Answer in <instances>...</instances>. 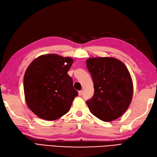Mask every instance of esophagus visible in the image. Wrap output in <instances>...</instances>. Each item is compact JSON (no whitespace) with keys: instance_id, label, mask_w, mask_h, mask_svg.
I'll use <instances>...</instances> for the list:
<instances>
[{"instance_id":"1","label":"esophagus","mask_w":157,"mask_h":157,"mask_svg":"<svg viewBox=\"0 0 157 157\" xmlns=\"http://www.w3.org/2000/svg\"><path fill=\"white\" fill-rule=\"evenodd\" d=\"M82 93H83V91L82 90H80V91H78V94H79V96H81L82 95Z\"/></svg>"}]
</instances>
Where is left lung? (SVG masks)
<instances>
[{"mask_svg": "<svg viewBox=\"0 0 157 157\" xmlns=\"http://www.w3.org/2000/svg\"><path fill=\"white\" fill-rule=\"evenodd\" d=\"M94 94L86 101L91 113L103 121L121 117L129 106L133 87L127 67L113 58H91L86 61Z\"/></svg>", "mask_w": 157, "mask_h": 157, "instance_id": "left-lung-1", "label": "left lung"}]
</instances>
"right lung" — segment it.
<instances>
[{
	"label": "right lung",
	"instance_id": "1",
	"mask_svg": "<svg viewBox=\"0 0 157 157\" xmlns=\"http://www.w3.org/2000/svg\"><path fill=\"white\" fill-rule=\"evenodd\" d=\"M73 59L56 54L36 58L24 77V91L30 109L40 118L56 120L69 111L78 95L67 74Z\"/></svg>",
	"mask_w": 157,
	"mask_h": 157
}]
</instances>
